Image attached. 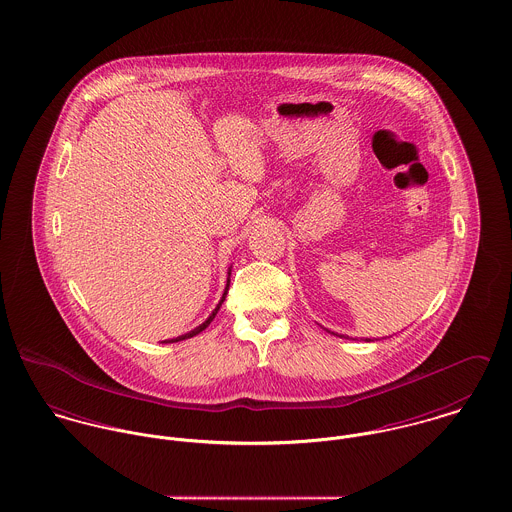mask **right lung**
Wrapping results in <instances>:
<instances>
[{"instance_id": "obj_1", "label": "right lung", "mask_w": 512, "mask_h": 512, "mask_svg": "<svg viewBox=\"0 0 512 512\" xmlns=\"http://www.w3.org/2000/svg\"><path fill=\"white\" fill-rule=\"evenodd\" d=\"M228 286H230V270H228V280H226V288H224V293H222V297H220L219 305L215 307V311L209 315V319L205 321V323H201L199 327H195L193 331H189V333H185V335H181V337H175V339H167V341H163V343H177V341H185V339H191V337H195V335H199L201 331H205L207 327H209V323L215 319V315L219 313L220 305H222V301H224V297H226V293H228Z\"/></svg>"}]
</instances>
